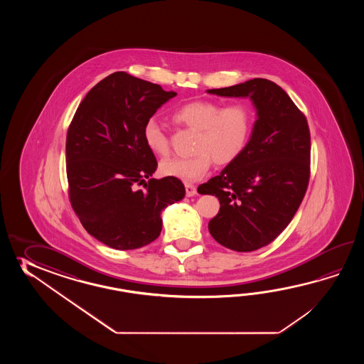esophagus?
<instances>
[{"label":"esophagus","instance_id":"esophagus-1","mask_svg":"<svg viewBox=\"0 0 364 364\" xmlns=\"http://www.w3.org/2000/svg\"><path fill=\"white\" fill-rule=\"evenodd\" d=\"M186 187V195L188 198H191L193 195H196V187L193 185H185Z\"/></svg>","mask_w":364,"mask_h":364}]
</instances>
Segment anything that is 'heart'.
Segmentation results:
<instances>
[{"label":"heart","mask_w":364,"mask_h":364,"mask_svg":"<svg viewBox=\"0 0 364 364\" xmlns=\"http://www.w3.org/2000/svg\"><path fill=\"white\" fill-rule=\"evenodd\" d=\"M173 119L198 132L195 154L188 159H168L160 164L165 177L191 183L208 173L213 161L230 164L243 152L251 132V113L243 104L221 107L220 102L196 100L187 102L173 113ZM148 149L157 156L169 154V140L160 124L151 118L143 127Z\"/></svg>","instance_id":"obj_1"}]
</instances>
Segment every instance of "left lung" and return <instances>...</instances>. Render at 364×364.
I'll return each instance as SVG.
<instances>
[{"label": "left lung", "mask_w": 364, "mask_h": 364, "mask_svg": "<svg viewBox=\"0 0 364 364\" xmlns=\"http://www.w3.org/2000/svg\"><path fill=\"white\" fill-rule=\"evenodd\" d=\"M207 92L250 99L256 110L243 152L198 187V193L220 200L208 224L215 240L232 251H255L277 238L302 203L309 179V124L289 95L268 79Z\"/></svg>", "instance_id": "1"}]
</instances>
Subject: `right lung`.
Wrapping results in <instances>:
<instances>
[{
    "label": "right lung",
    "instance_id": "right-lung-1",
    "mask_svg": "<svg viewBox=\"0 0 364 364\" xmlns=\"http://www.w3.org/2000/svg\"><path fill=\"white\" fill-rule=\"evenodd\" d=\"M176 95L117 71L85 95L71 121L70 201L88 234L109 247L147 246L161 232L164 209L185 198L179 179L151 178L157 161L143 139L146 122Z\"/></svg>",
    "mask_w": 364,
    "mask_h": 364
}]
</instances>
